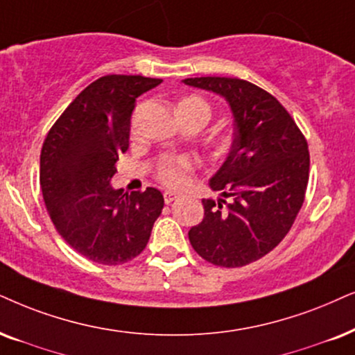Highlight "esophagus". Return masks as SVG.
<instances>
[{
  "mask_svg": "<svg viewBox=\"0 0 355 355\" xmlns=\"http://www.w3.org/2000/svg\"><path fill=\"white\" fill-rule=\"evenodd\" d=\"M177 198H178L177 193H173V191H165L164 193V200H165V203H167V205H170L172 201H175Z\"/></svg>",
  "mask_w": 355,
  "mask_h": 355,
  "instance_id": "1",
  "label": "esophagus"
}]
</instances>
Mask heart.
Listing matches in <instances>:
<instances>
[{
	"mask_svg": "<svg viewBox=\"0 0 355 355\" xmlns=\"http://www.w3.org/2000/svg\"><path fill=\"white\" fill-rule=\"evenodd\" d=\"M180 106L195 107V110L203 116L205 121L209 119L211 110L208 103L201 100L198 96L187 98V100H183L180 103ZM195 167H196V160L193 159V157H188V155L173 157V159L164 160V162L157 167V178L167 187L183 188L188 185V182H190V175L193 170H195Z\"/></svg>",
	"mask_w": 355,
	"mask_h": 355,
	"instance_id": "obj_1",
	"label": "heart"
}]
</instances>
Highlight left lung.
<instances>
[{"instance_id":"8db88e82","label":"left lung","mask_w":355,"mask_h":355,"mask_svg":"<svg viewBox=\"0 0 355 355\" xmlns=\"http://www.w3.org/2000/svg\"><path fill=\"white\" fill-rule=\"evenodd\" d=\"M183 83L226 98L234 116L230 155L209 180L223 198L203 200V221L188 237L196 254L213 266H248L280 244L302 209L309 178L308 142L282 103L257 85L226 77Z\"/></svg>"}]
</instances>
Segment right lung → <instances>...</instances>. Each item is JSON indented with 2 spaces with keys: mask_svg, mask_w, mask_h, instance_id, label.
Segmentation results:
<instances>
[{
  "mask_svg": "<svg viewBox=\"0 0 355 355\" xmlns=\"http://www.w3.org/2000/svg\"><path fill=\"white\" fill-rule=\"evenodd\" d=\"M162 83L142 75H106L89 83L49 131L40 152V188L58 234L103 266L137 257L164 208L157 188L114 190L116 160L129 147L142 93Z\"/></svg>",
  "mask_w": 355,
  "mask_h": 355,
  "instance_id": "right-lung-1",
  "label": "right lung"
}]
</instances>
